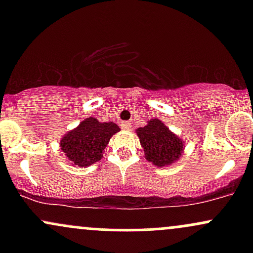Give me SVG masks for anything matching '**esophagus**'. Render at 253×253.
<instances>
[{"mask_svg":"<svg viewBox=\"0 0 253 253\" xmlns=\"http://www.w3.org/2000/svg\"><path fill=\"white\" fill-rule=\"evenodd\" d=\"M121 128L123 129H130L132 128V125H130V123H128V121H124V123H121Z\"/></svg>","mask_w":253,"mask_h":253,"instance_id":"1","label":"esophagus"}]
</instances>
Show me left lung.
Wrapping results in <instances>:
<instances>
[{
    "mask_svg": "<svg viewBox=\"0 0 253 253\" xmlns=\"http://www.w3.org/2000/svg\"><path fill=\"white\" fill-rule=\"evenodd\" d=\"M136 134L144 147L145 157L156 167L172 164L181 156L182 140L170 132L158 119H152L146 126L136 129Z\"/></svg>",
    "mask_w": 253,
    "mask_h": 253,
    "instance_id": "1",
    "label": "left lung"
}]
</instances>
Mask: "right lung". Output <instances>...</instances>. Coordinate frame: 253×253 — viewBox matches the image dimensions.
Wrapping results in <instances>:
<instances>
[{"label":"right lung","mask_w":253,"mask_h":253,"mask_svg":"<svg viewBox=\"0 0 253 253\" xmlns=\"http://www.w3.org/2000/svg\"><path fill=\"white\" fill-rule=\"evenodd\" d=\"M119 130L120 128L114 123H100L95 118H88L77 128L65 134L60 149L71 164L88 167L102 158L110 136Z\"/></svg>","instance_id":"obj_1"}]
</instances>
